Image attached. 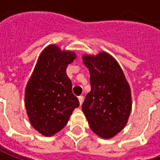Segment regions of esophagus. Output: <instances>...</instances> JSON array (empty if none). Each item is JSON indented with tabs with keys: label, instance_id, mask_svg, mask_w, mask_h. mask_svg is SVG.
Returning <instances> with one entry per match:
<instances>
[{
	"label": "esophagus",
	"instance_id": "obj_1",
	"mask_svg": "<svg viewBox=\"0 0 160 160\" xmlns=\"http://www.w3.org/2000/svg\"><path fill=\"white\" fill-rule=\"evenodd\" d=\"M78 98H79V102H80V105L81 106V105H82V103H83V99H84V97H83L82 95H80V96H79Z\"/></svg>",
	"mask_w": 160,
	"mask_h": 160
}]
</instances>
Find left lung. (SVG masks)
<instances>
[{
	"label": "left lung",
	"mask_w": 160,
	"mask_h": 160,
	"mask_svg": "<svg viewBox=\"0 0 160 160\" xmlns=\"http://www.w3.org/2000/svg\"><path fill=\"white\" fill-rule=\"evenodd\" d=\"M90 71L91 92L82 104L90 128L104 139H109L127 124L132 110L131 89L118 63L110 54L83 55Z\"/></svg>",
	"instance_id": "8db88e82"
}]
</instances>
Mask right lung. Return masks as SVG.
Segmentation results:
<instances>
[{"mask_svg": "<svg viewBox=\"0 0 160 160\" xmlns=\"http://www.w3.org/2000/svg\"><path fill=\"white\" fill-rule=\"evenodd\" d=\"M76 58L69 51L54 44L41 53L25 91V105L33 128L44 136H52L68 123L80 106L72 93V83L67 67Z\"/></svg>", "mask_w": 160, "mask_h": 160, "instance_id": "right-lung-1", "label": "right lung"}]
</instances>
